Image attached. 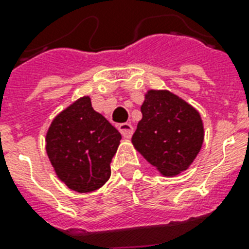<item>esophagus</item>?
I'll return each instance as SVG.
<instances>
[{
  "instance_id": "34e87169",
  "label": "esophagus",
  "mask_w": 249,
  "mask_h": 249,
  "mask_svg": "<svg viewBox=\"0 0 249 249\" xmlns=\"http://www.w3.org/2000/svg\"><path fill=\"white\" fill-rule=\"evenodd\" d=\"M117 129H119V132L123 134L124 138H130V137H132L133 134L132 124H129V123H123V124H120L119 126H117Z\"/></svg>"
}]
</instances>
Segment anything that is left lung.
<instances>
[{"mask_svg": "<svg viewBox=\"0 0 249 249\" xmlns=\"http://www.w3.org/2000/svg\"><path fill=\"white\" fill-rule=\"evenodd\" d=\"M142 119L132 137L137 151L165 177L189 168L200 151L204 126L200 113L169 90H148Z\"/></svg>", "mask_w": 249, "mask_h": 249, "instance_id": "obj_1", "label": "left lung"}]
</instances>
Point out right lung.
Instances as JSON below:
<instances>
[{"mask_svg": "<svg viewBox=\"0 0 249 249\" xmlns=\"http://www.w3.org/2000/svg\"><path fill=\"white\" fill-rule=\"evenodd\" d=\"M120 140L119 130L94 111L85 95L54 117L46 133V154L68 189L91 193L108 181Z\"/></svg>", "mask_w": 249, "mask_h": 249, "instance_id": "add662e5", "label": "right lung"}]
</instances>
